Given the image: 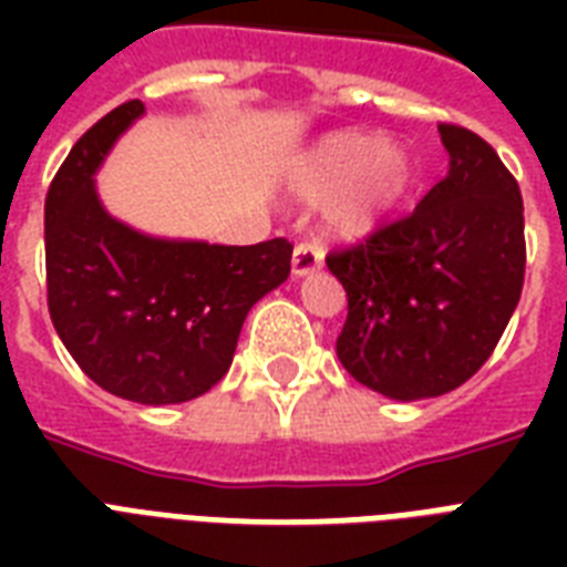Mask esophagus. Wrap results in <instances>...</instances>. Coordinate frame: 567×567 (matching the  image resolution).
Wrapping results in <instances>:
<instances>
[{
  "label": "esophagus",
  "mask_w": 567,
  "mask_h": 567,
  "mask_svg": "<svg viewBox=\"0 0 567 567\" xmlns=\"http://www.w3.org/2000/svg\"><path fill=\"white\" fill-rule=\"evenodd\" d=\"M323 265V252H320L318 244H311V240H302L293 247V258H291V270L293 276H306L311 270H318Z\"/></svg>",
  "instance_id": "1"
}]
</instances>
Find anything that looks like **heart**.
Listing matches in <instances>:
<instances>
[{"label":"heart","mask_w":567,"mask_h":567,"mask_svg":"<svg viewBox=\"0 0 567 567\" xmlns=\"http://www.w3.org/2000/svg\"><path fill=\"white\" fill-rule=\"evenodd\" d=\"M412 182L414 164L400 146H382V137L364 132H341L327 137L297 167L291 190L297 199L315 205L347 187L329 214V229L355 238L400 205Z\"/></svg>","instance_id":"heart-1"}]
</instances>
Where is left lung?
Listing matches in <instances>:
<instances>
[{
    "label": "left lung",
    "mask_w": 567,
    "mask_h": 567,
    "mask_svg": "<svg viewBox=\"0 0 567 567\" xmlns=\"http://www.w3.org/2000/svg\"><path fill=\"white\" fill-rule=\"evenodd\" d=\"M439 132L447 176L414 212L327 256L347 291L338 359L394 400L447 394L474 377L524 288L518 182L476 132L456 123Z\"/></svg>",
    "instance_id": "left-lung-1"
}]
</instances>
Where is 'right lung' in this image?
<instances>
[{"instance_id": "right-lung-1", "label": "right lung", "mask_w": 567, "mask_h": 567, "mask_svg": "<svg viewBox=\"0 0 567 567\" xmlns=\"http://www.w3.org/2000/svg\"><path fill=\"white\" fill-rule=\"evenodd\" d=\"M144 114L128 100L84 132L47 190V302L75 364L109 394L185 403L229 371L247 311L291 274L293 244L155 240L102 208L93 173Z\"/></svg>"}]
</instances>
